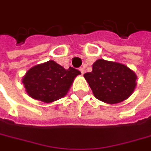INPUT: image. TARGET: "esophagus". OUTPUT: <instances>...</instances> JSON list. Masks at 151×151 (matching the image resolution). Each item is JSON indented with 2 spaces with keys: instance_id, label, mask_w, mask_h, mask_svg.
Wrapping results in <instances>:
<instances>
[{
  "instance_id": "obj_1",
  "label": "esophagus",
  "mask_w": 151,
  "mask_h": 151,
  "mask_svg": "<svg viewBox=\"0 0 151 151\" xmlns=\"http://www.w3.org/2000/svg\"><path fill=\"white\" fill-rule=\"evenodd\" d=\"M79 71L81 72V73H82V74H84V73H85V69H84L83 67H80V68H79Z\"/></svg>"
}]
</instances>
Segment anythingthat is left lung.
I'll return each instance as SVG.
<instances>
[{
  "mask_svg": "<svg viewBox=\"0 0 151 151\" xmlns=\"http://www.w3.org/2000/svg\"><path fill=\"white\" fill-rule=\"evenodd\" d=\"M94 96L105 103H120L128 99L136 87V74L126 65L98 60L92 71L84 74Z\"/></svg>",
  "mask_w": 151,
  "mask_h": 151,
  "instance_id": "left-lung-1",
  "label": "left lung"
}]
</instances>
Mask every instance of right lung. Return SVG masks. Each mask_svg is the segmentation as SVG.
<instances>
[{
  "label": "right lung",
  "mask_w": 151,
  "mask_h": 151,
  "mask_svg": "<svg viewBox=\"0 0 151 151\" xmlns=\"http://www.w3.org/2000/svg\"><path fill=\"white\" fill-rule=\"evenodd\" d=\"M80 73L73 67L65 70L56 62L49 60L29 69L22 82L30 97L50 103L65 97L74 78Z\"/></svg>",
  "instance_id": "obj_1"
}]
</instances>
